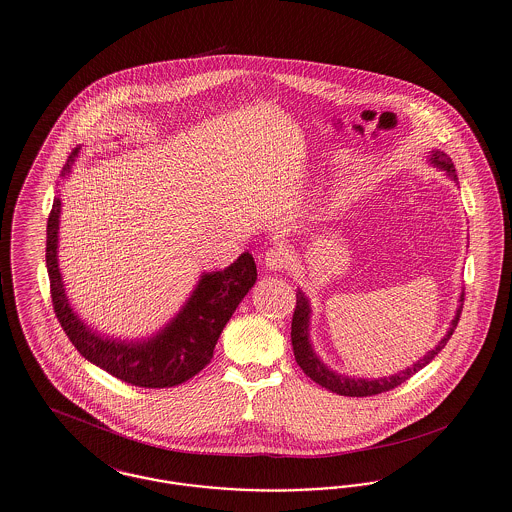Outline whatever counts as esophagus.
<instances>
[{
    "label": "esophagus",
    "instance_id": "34e87169",
    "mask_svg": "<svg viewBox=\"0 0 512 512\" xmlns=\"http://www.w3.org/2000/svg\"><path fill=\"white\" fill-rule=\"evenodd\" d=\"M290 261H292V253L284 245L268 249L267 255H265V267L268 270H284V268H288Z\"/></svg>",
    "mask_w": 512,
    "mask_h": 512
}]
</instances>
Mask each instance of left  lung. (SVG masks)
<instances>
[{
  "label": "left lung",
  "instance_id": "8db88e82",
  "mask_svg": "<svg viewBox=\"0 0 512 512\" xmlns=\"http://www.w3.org/2000/svg\"><path fill=\"white\" fill-rule=\"evenodd\" d=\"M428 163L432 167L439 169V171L445 172L451 180L457 182L455 165L451 163L447 153H443L439 149H432L430 155H428ZM295 297H297V301H295V311H293L292 318V345L297 365L301 366V370L313 382H317L318 386H322V388H326V390H330L332 393L347 395V397H368V395L384 393V391H390L393 388H397V386H401L405 380H409L418 370H422L424 366L428 365L438 355L439 351L447 345V341L453 336V332H455V328L459 324V318H461L464 290L461 293V299H459L461 305L457 307V313H455V317H453L451 324H449V330L441 338V341H438V345L432 351H428L414 365L401 370V372H397V374L384 376V378H351V376L340 374V372H336V370H332V368L324 365L320 361V357L315 353L313 343H311V313H313L311 311V301L301 290H297Z\"/></svg>",
  "mask_w": 512,
  "mask_h": 512
}]
</instances>
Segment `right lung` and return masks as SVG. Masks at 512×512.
<instances>
[{
	"label": "right lung",
	"mask_w": 512,
	"mask_h": 512,
	"mask_svg": "<svg viewBox=\"0 0 512 512\" xmlns=\"http://www.w3.org/2000/svg\"><path fill=\"white\" fill-rule=\"evenodd\" d=\"M78 153L80 147H74L61 172L63 178L73 171ZM59 217L61 199L55 197L46 242L51 301L57 320L84 359L138 388L178 386L211 363L222 328L257 280L255 261L247 251L230 267L203 272L188 301L159 332L142 340H121L99 334L71 307L57 257Z\"/></svg>",
	"instance_id": "obj_1"
}]
</instances>
